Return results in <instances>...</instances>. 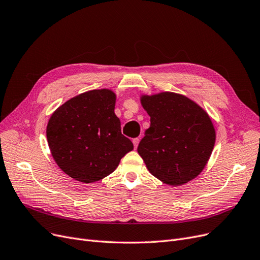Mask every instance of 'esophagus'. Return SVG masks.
Returning <instances> with one entry per match:
<instances>
[{
	"instance_id": "esophagus-1",
	"label": "esophagus",
	"mask_w": 260,
	"mask_h": 260,
	"mask_svg": "<svg viewBox=\"0 0 260 260\" xmlns=\"http://www.w3.org/2000/svg\"><path fill=\"white\" fill-rule=\"evenodd\" d=\"M133 145H134V148H138V146H139V143H140V139L139 138H137V139H133Z\"/></svg>"
}]
</instances>
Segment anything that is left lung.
I'll list each match as a JSON object with an SVG mask.
<instances>
[{"mask_svg": "<svg viewBox=\"0 0 260 260\" xmlns=\"http://www.w3.org/2000/svg\"><path fill=\"white\" fill-rule=\"evenodd\" d=\"M150 127L138 152L146 168L162 182L181 185L205 169L215 143L213 123L202 107L172 91L142 95Z\"/></svg>", "mask_w": 260, "mask_h": 260, "instance_id": "8db88e82", "label": "left lung"}]
</instances>
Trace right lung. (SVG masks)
<instances>
[{
  "label": "right lung",
  "mask_w": 260,
  "mask_h": 260,
  "mask_svg": "<svg viewBox=\"0 0 260 260\" xmlns=\"http://www.w3.org/2000/svg\"><path fill=\"white\" fill-rule=\"evenodd\" d=\"M115 92L88 90L66 101L52 114L47 140L58 168L75 180L90 183L116 170L120 159L133 149L121 134L114 113Z\"/></svg>",
  "instance_id": "obj_1"
}]
</instances>
